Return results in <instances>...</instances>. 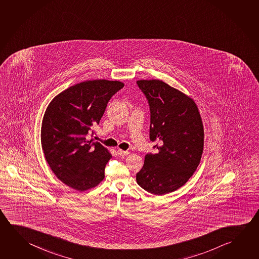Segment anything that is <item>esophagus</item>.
Here are the masks:
<instances>
[{
	"label": "esophagus",
	"instance_id": "34e87169",
	"mask_svg": "<svg viewBox=\"0 0 259 259\" xmlns=\"http://www.w3.org/2000/svg\"><path fill=\"white\" fill-rule=\"evenodd\" d=\"M117 153H118L119 155H121V156H125V155H128V154H130V152L129 151H123L122 149H119L117 151Z\"/></svg>",
	"mask_w": 259,
	"mask_h": 259
}]
</instances>
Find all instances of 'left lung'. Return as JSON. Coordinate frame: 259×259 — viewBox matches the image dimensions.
<instances>
[{
  "label": "left lung",
  "mask_w": 259,
  "mask_h": 259,
  "mask_svg": "<svg viewBox=\"0 0 259 259\" xmlns=\"http://www.w3.org/2000/svg\"><path fill=\"white\" fill-rule=\"evenodd\" d=\"M150 105V140L157 153L147 154L136 182L163 195L177 190L198 166L204 150V125L195 101L161 80H138Z\"/></svg>",
  "instance_id": "1"
}]
</instances>
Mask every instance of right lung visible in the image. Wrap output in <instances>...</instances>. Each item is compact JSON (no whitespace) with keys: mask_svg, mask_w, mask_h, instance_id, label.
<instances>
[{"mask_svg":"<svg viewBox=\"0 0 259 259\" xmlns=\"http://www.w3.org/2000/svg\"><path fill=\"white\" fill-rule=\"evenodd\" d=\"M120 81L98 79L80 82L55 96L47 106L41 127L46 162L55 177L74 190H89L105 178L109 150L85 136L99 123Z\"/></svg>","mask_w":259,"mask_h":259,"instance_id":"add662e5","label":"right lung"}]
</instances>
